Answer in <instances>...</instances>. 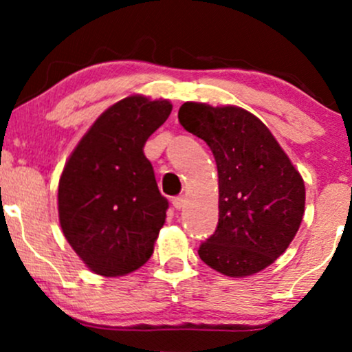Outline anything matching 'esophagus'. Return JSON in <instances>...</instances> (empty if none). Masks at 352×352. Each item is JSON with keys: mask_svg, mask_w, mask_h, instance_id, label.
Returning <instances> with one entry per match:
<instances>
[{"mask_svg": "<svg viewBox=\"0 0 352 352\" xmlns=\"http://www.w3.org/2000/svg\"><path fill=\"white\" fill-rule=\"evenodd\" d=\"M172 205L175 210L184 208L185 207V197H175V199L172 200Z\"/></svg>", "mask_w": 352, "mask_h": 352, "instance_id": "esophagus-1", "label": "esophagus"}]
</instances>
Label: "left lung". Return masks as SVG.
Returning <instances> with one entry per match:
<instances>
[{"label": "left lung", "instance_id": "obj_1", "mask_svg": "<svg viewBox=\"0 0 352 352\" xmlns=\"http://www.w3.org/2000/svg\"><path fill=\"white\" fill-rule=\"evenodd\" d=\"M185 131L204 139L218 170V225L201 241L204 263L250 276L285 253L305 213V182L258 117L240 107L185 102Z\"/></svg>", "mask_w": 352, "mask_h": 352}]
</instances>
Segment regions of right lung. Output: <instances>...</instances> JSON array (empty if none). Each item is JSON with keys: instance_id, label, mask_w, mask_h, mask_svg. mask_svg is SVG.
<instances>
[{"instance_id": "obj_1", "label": "right lung", "mask_w": 352, "mask_h": 352, "mask_svg": "<svg viewBox=\"0 0 352 352\" xmlns=\"http://www.w3.org/2000/svg\"><path fill=\"white\" fill-rule=\"evenodd\" d=\"M170 112L168 100H119L92 124L64 167L60 228L94 273L122 276L152 256L168 200L159 192L144 145Z\"/></svg>"}]
</instances>
